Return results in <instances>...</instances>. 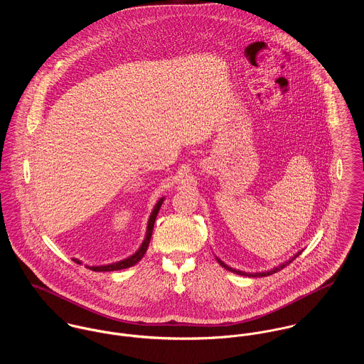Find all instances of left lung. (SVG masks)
<instances>
[{"label": "left lung", "instance_id": "left-lung-1", "mask_svg": "<svg viewBox=\"0 0 364 364\" xmlns=\"http://www.w3.org/2000/svg\"><path fill=\"white\" fill-rule=\"evenodd\" d=\"M301 252H303V251H299L294 257H291L290 259L286 260V262H283V263H280V264H277V266H274V267H273V269H270V270H264V272H254V273L242 272V270H237V269H234V267H231V266L225 264V263H224L223 260L220 259V258H215V259H217V262H218L224 269H227V270H230V272H232V273H237V274H241V276H248V277H263V276H269V274H273V273H276V272L282 270L284 266H287L289 263H291L293 260L296 259Z\"/></svg>", "mask_w": 364, "mask_h": 364}]
</instances>
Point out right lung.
Instances as JSON below:
<instances>
[{
	"label": "right lung",
	"mask_w": 364,
	"mask_h": 364,
	"mask_svg": "<svg viewBox=\"0 0 364 364\" xmlns=\"http://www.w3.org/2000/svg\"><path fill=\"white\" fill-rule=\"evenodd\" d=\"M165 198H161L158 202H156V206L153 208L151 214H150V218H149V224H147V231H146V237H144V241L141 242L140 248L133 254L130 255L129 258L126 259L119 260V262H114V263H109V264H102V266H88L85 264L88 269L94 270V272H113V270H120V269H126V267H130L133 264H136L137 262H140L141 258L144 257V254L147 252V248H149V244H150V240H151V235H153V228H154V223H156V214L161 208V205L164 203ZM75 263H82L80 259H75Z\"/></svg>",
	"instance_id": "1"
}]
</instances>
